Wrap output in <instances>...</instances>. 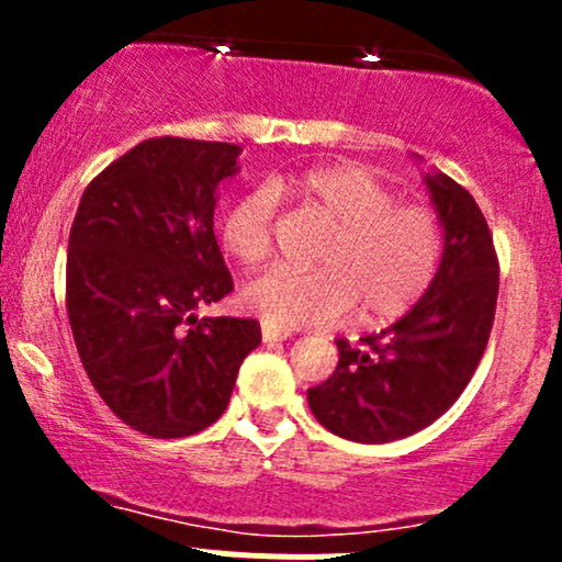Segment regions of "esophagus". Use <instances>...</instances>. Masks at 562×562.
Listing matches in <instances>:
<instances>
[{
    "label": "esophagus",
    "instance_id": "obj_1",
    "mask_svg": "<svg viewBox=\"0 0 562 562\" xmlns=\"http://www.w3.org/2000/svg\"><path fill=\"white\" fill-rule=\"evenodd\" d=\"M260 337H263V342H282V339H288V337H291V334L280 331V328L263 326V328H260Z\"/></svg>",
    "mask_w": 562,
    "mask_h": 562
}]
</instances>
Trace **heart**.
I'll return each mask as SVG.
<instances>
[{
	"instance_id": "obj_1",
	"label": "heart",
	"mask_w": 562,
	"mask_h": 562,
	"mask_svg": "<svg viewBox=\"0 0 562 562\" xmlns=\"http://www.w3.org/2000/svg\"><path fill=\"white\" fill-rule=\"evenodd\" d=\"M285 195L331 225L315 271L271 269L245 288V304L266 326H328L359 307L370 326L407 315L432 288L443 260V225L435 209L396 201L375 171L356 162L277 176L236 198L220 220V245L245 266L274 247L277 198Z\"/></svg>"
}]
</instances>
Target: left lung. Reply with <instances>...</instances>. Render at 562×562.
I'll return each instance as SVG.
<instances>
[{"label": "left lung", "mask_w": 562, "mask_h": 562, "mask_svg": "<svg viewBox=\"0 0 562 562\" xmlns=\"http://www.w3.org/2000/svg\"><path fill=\"white\" fill-rule=\"evenodd\" d=\"M443 225V260L427 296L361 345L337 339L339 364L307 391L328 432L356 443H391L443 416L473 378L495 323L501 263L490 225L451 176H427Z\"/></svg>", "instance_id": "left-lung-1"}]
</instances>
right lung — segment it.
Listing matches in <instances>:
<instances>
[{
	"instance_id": "add662e5",
	"label": "right lung",
	"mask_w": 562,
	"mask_h": 562,
	"mask_svg": "<svg viewBox=\"0 0 562 562\" xmlns=\"http://www.w3.org/2000/svg\"><path fill=\"white\" fill-rule=\"evenodd\" d=\"M236 144L162 135L83 190L67 245V317L94 391L127 427L187 438L217 422L260 342L252 317H195L234 280L214 236Z\"/></svg>"
}]
</instances>
